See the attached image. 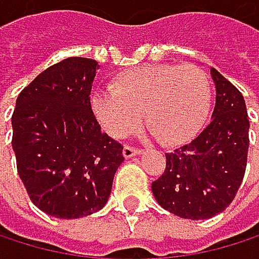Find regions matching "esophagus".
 Instances as JSON below:
<instances>
[{
  "instance_id": "esophagus-1",
  "label": "esophagus",
  "mask_w": 259,
  "mask_h": 259,
  "mask_svg": "<svg viewBox=\"0 0 259 259\" xmlns=\"http://www.w3.org/2000/svg\"><path fill=\"white\" fill-rule=\"evenodd\" d=\"M141 151L138 147H135V146H128V144H125L124 146V149H122V154H124V157L125 158H131V157H135V155H138Z\"/></svg>"
}]
</instances>
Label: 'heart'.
Returning <instances> with one entry per match:
<instances>
[{"label":"heart","instance_id":"heart-1","mask_svg":"<svg viewBox=\"0 0 259 259\" xmlns=\"http://www.w3.org/2000/svg\"><path fill=\"white\" fill-rule=\"evenodd\" d=\"M108 93H96L92 108L104 131L122 138L144 124L161 144L190 140L210 107V82L196 65H143L118 74Z\"/></svg>","mask_w":259,"mask_h":259}]
</instances>
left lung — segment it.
Here are the masks:
<instances>
[{
	"instance_id": "left-lung-1",
	"label": "left lung",
	"mask_w": 259,
	"mask_h": 259,
	"mask_svg": "<svg viewBox=\"0 0 259 259\" xmlns=\"http://www.w3.org/2000/svg\"><path fill=\"white\" fill-rule=\"evenodd\" d=\"M216 104L211 121L190 144L166 154L164 172L152 182L160 206L183 219H210L230 205L244 179L248 116L244 98L211 68Z\"/></svg>"
}]
</instances>
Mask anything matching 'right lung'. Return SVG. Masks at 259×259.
Here are the masks:
<instances>
[{
  "mask_svg": "<svg viewBox=\"0 0 259 259\" xmlns=\"http://www.w3.org/2000/svg\"><path fill=\"white\" fill-rule=\"evenodd\" d=\"M98 62L68 57L41 71L17 98L12 147L29 199L59 219L99 211L124 161L92 110Z\"/></svg>",
  "mask_w": 259,
  "mask_h": 259,
  "instance_id": "1",
  "label": "right lung"
}]
</instances>
